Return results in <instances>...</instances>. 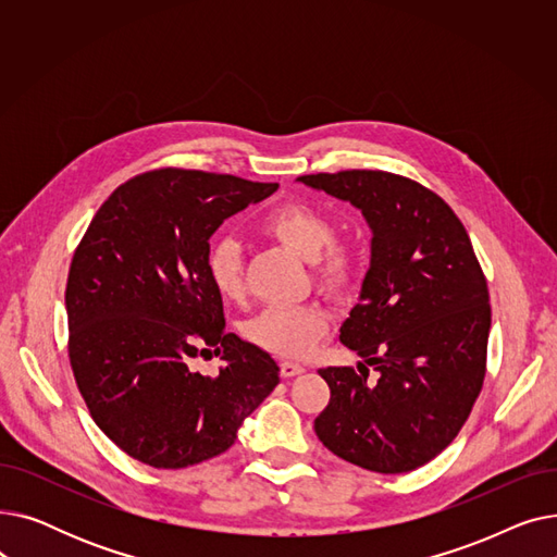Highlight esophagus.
Returning <instances> with one entry per match:
<instances>
[{
	"instance_id": "1",
	"label": "esophagus",
	"mask_w": 557,
	"mask_h": 557,
	"mask_svg": "<svg viewBox=\"0 0 557 557\" xmlns=\"http://www.w3.org/2000/svg\"><path fill=\"white\" fill-rule=\"evenodd\" d=\"M280 372H282V376H284V379H288V376L302 374V372H305V368H302L300 363H294V361H282V363H280Z\"/></svg>"
}]
</instances>
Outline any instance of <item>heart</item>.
<instances>
[{"label":"heart","instance_id":"obj_1","mask_svg":"<svg viewBox=\"0 0 557 557\" xmlns=\"http://www.w3.org/2000/svg\"><path fill=\"white\" fill-rule=\"evenodd\" d=\"M261 234L311 263L313 284L327 296L343 300L359 284L361 252L355 244L336 239V223L307 202H284L259 221ZM208 277L223 300L239 302L246 296L244 255L239 244L219 237L210 244ZM332 313L323 305L269 307L248 320L244 334L257 347L282 359H302L330 332Z\"/></svg>","mask_w":557,"mask_h":557}]
</instances>
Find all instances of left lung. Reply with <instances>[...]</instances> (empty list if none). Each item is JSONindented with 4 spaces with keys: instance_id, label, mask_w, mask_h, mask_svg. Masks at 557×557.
<instances>
[{
    "instance_id": "obj_1",
    "label": "left lung",
    "mask_w": 557,
    "mask_h": 557,
    "mask_svg": "<svg viewBox=\"0 0 557 557\" xmlns=\"http://www.w3.org/2000/svg\"><path fill=\"white\" fill-rule=\"evenodd\" d=\"M298 181L349 200L372 230L361 302L341 327L363 363L318 370L332 397L315 435L363 470L411 472L454 441L483 388L492 309L470 234L441 196L397 173ZM368 364L376 383L367 382Z\"/></svg>"
}]
</instances>
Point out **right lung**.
Returning a JSON list of instances; mask_svg holds the SVG:
<instances>
[{"instance_id": "right-lung-1", "label": "right lung", "mask_w": 557, "mask_h": 557, "mask_svg": "<svg viewBox=\"0 0 557 557\" xmlns=\"http://www.w3.org/2000/svg\"><path fill=\"white\" fill-rule=\"evenodd\" d=\"M275 183L156 169L116 187L76 246L67 288V352L97 426L158 470L210 460L280 384L257 345L225 332L208 277L210 237ZM214 351L224 368L193 370Z\"/></svg>"}]
</instances>
